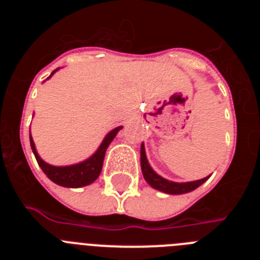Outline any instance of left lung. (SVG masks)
Returning <instances> with one entry per match:
<instances>
[{
  "label": "left lung",
  "instance_id": "left-lung-1",
  "mask_svg": "<svg viewBox=\"0 0 260 260\" xmlns=\"http://www.w3.org/2000/svg\"><path fill=\"white\" fill-rule=\"evenodd\" d=\"M141 167L142 172H143L144 180L152 186L153 189L160 190L162 192H167V194H185V192H189L195 190L197 187L202 185L203 182L208 180V177L206 178H202L198 181H192V182H186V183H177L172 182V181H168L165 178H162L161 176H158L157 173L153 172L152 168L150 167L148 161H147L146 157V151H144V146L142 144L141 147Z\"/></svg>",
  "mask_w": 260,
  "mask_h": 260
}]
</instances>
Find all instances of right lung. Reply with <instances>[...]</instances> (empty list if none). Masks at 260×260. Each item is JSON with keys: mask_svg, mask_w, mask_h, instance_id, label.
<instances>
[{"mask_svg": "<svg viewBox=\"0 0 260 260\" xmlns=\"http://www.w3.org/2000/svg\"><path fill=\"white\" fill-rule=\"evenodd\" d=\"M121 128H122V126H118V127L113 128L105 137L103 143L99 147V150L91 157L87 158L86 161L79 162V164L75 165H70V167H53V165L47 164V162L41 160L40 156L36 152L35 143H34L31 137H29V142H31L32 152H34L36 160H38V164L40 165V168L47 174L49 180H52L53 182L59 186H65V187H82V186H87L89 183H92L99 177V174L102 172L105 151H107L110 142L113 141L114 137H116L117 133Z\"/></svg>", "mask_w": 260, "mask_h": 260, "instance_id": "add662e5", "label": "right lung"}]
</instances>
